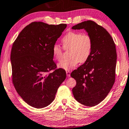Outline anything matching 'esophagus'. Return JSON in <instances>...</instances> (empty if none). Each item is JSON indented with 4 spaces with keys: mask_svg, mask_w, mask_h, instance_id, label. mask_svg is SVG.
Here are the masks:
<instances>
[{
    "mask_svg": "<svg viewBox=\"0 0 129 129\" xmlns=\"http://www.w3.org/2000/svg\"><path fill=\"white\" fill-rule=\"evenodd\" d=\"M66 75H67V76L68 77H70V72L69 71H66Z\"/></svg>",
    "mask_w": 129,
    "mask_h": 129,
    "instance_id": "1",
    "label": "esophagus"
}]
</instances>
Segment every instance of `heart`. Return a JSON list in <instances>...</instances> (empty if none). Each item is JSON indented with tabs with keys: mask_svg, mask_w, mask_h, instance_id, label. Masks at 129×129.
Wrapping results in <instances>:
<instances>
[{
	"mask_svg": "<svg viewBox=\"0 0 129 129\" xmlns=\"http://www.w3.org/2000/svg\"><path fill=\"white\" fill-rule=\"evenodd\" d=\"M63 47L66 50H70L69 59L62 60L58 64L60 69L71 70L76 66L79 62L83 63L89 58L93 50V42L88 34L70 31L62 39ZM53 57L57 60L62 58L63 49L58 44L53 46Z\"/></svg>",
	"mask_w": 129,
	"mask_h": 129,
	"instance_id": "b5f03b06",
	"label": "heart"
}]
</instances>
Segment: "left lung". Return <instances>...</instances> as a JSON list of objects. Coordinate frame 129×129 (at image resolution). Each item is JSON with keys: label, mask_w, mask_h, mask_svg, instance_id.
Listing matches in <instances>:
<instances>
[{"label": "left lung", "mask_w": 129, "mask_h": 129, "mask_svg": "<svg viewBox=\"0 0 129 129\" xmlns=\"http://www.w3.org/2000/svg\"><path fill=\"white\" fill-rule=\"evenodd\" d=\"M72 28L85 29L93 39L90 56L71 72V76L76 81L72 89L76 100L83 105L93 107L105 99L115 83L117 60L115 44L108 31L94 21H84Z\"/></svg>", "instance_id": "1"}]
</instances>
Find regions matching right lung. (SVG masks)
<instances>
[{"label":"right lung","instance_id":"right-lung-1","mask_svg":"<svg viewBox=\"0 0 129 129\" xmlns=\"http://www.w3.org/2000/svg\"><path fill=\"white\" fill-rule=\"evenodd\" d=\"M66 27L64 23L33 22L21 31L12 45V82L19 95L33 107L49 105L66 77L63 69H57L52 52Z\"/></svg>","mask_w":129,"mask_h":129}]
</instances>
